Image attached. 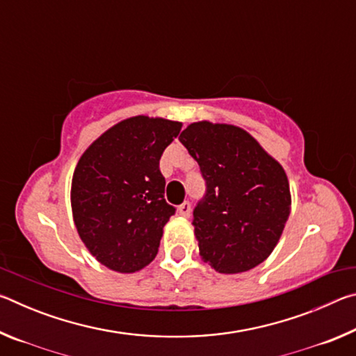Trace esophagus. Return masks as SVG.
I'll use <instances>...</instances> for the list:
<instances>
[{"label": "esophagus", "instance_id": "obj_1", "mask_svg": "<svg viewBox=\"0 0 356 356\" xmlns=\"http://www.w3.org/2000/svg\"><path fill=\"white\" fill-rule=\"evenodd\" d=\"M179 213L185 216V218H188L190 213H191V204L188 201H185L184 204H180L179 206Z\"/></svg>", "mask_w": 356, "mask_h": 356}]
</instances>
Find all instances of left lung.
Instances as JSON below:
<instances>
[{
	"label": "left lung",
	"mask_w": 356,
	"mask_h": 356,
	"mask_svg": "<svg viewBox=\"0 0 356 356\" xmlns=\"http://www.w3.org/2000/svg\"><path fill=\"white\" fill-rule=\"evenodd\" d=\"M179 140L206 180V195L193 210L204 262L218 273L254 268L273 251L291 213L284 170L236 125L202 120Z\"/></svg>",
	"instance_id": "1"
}]
</instances>
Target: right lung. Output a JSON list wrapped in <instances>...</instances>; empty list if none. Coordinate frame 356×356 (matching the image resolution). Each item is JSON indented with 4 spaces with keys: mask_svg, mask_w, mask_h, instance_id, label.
Returning a JSON list of instances; mask_svg holds the SVG:
<instances>
[{
    "mask_svg": "<svg viewBox=\"0 0 356 356\" xmlns=\"http://www.w3.org/2000/svg\"><path fill=\"white\" fill-rule=\"evenodd\" d=\"M182 124L135 116L106 130L81 155L72 179V212L91 254L119 273L154 261L176 209L165 200L163 150Z\"/></svg>",
    "mask_w": 356,
    "mask_h": 356,
    "instance_id": "add662e5",
    "label": "right lung"
}]
</instances>
